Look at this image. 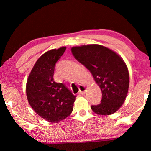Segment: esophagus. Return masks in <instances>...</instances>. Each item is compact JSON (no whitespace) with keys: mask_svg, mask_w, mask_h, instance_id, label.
Masks as SVG:
<instances>
[{"mask_svg":"<svg viewBox=\"0 0 151 151\" xmlns=\"http://www.w3.org/2000/svg\"><path fill=\"white\" fill-rule=\"evenodd\" d=\"M78 88H79V93L81 94H84L86 91V88L85 87V86L80 85L78 86Z\"/></svg>","mask_w":151,"mask_h":151,"instance_id":"esophagus-1","label":"esophagus"}]
</instances>
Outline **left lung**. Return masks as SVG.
Here are the masks:
<instances>
[{
  "label": "left lung",
  "instance_id": "1",
  "mask_svg": "<svg viewBox=\"0 0 151 151\" xmlns=\"http://www.w3.org/2000/svg\"><path fill=\"white\" fill-rule=\"evenodd\" d=\"M73 55L89 70L102 91L101 103L92 105L101 115L114 113L124 103L129 87V73L123 59L116 52L100 45L71 48Z\"/></svg>",
  "mask_w": 151,
  "mask_h": 151
}]
</instances>
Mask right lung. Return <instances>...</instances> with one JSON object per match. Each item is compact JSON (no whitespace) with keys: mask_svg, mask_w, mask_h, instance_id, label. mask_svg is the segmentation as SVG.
<instances>
[{"mask_svg":"<svg viewBox=\"0 0 151 151\" xmlns=\"http://www.w3.org/2000/svg\"><path fill=\"white\" fill-rule=\"evenodd\" d=\"M65 47L44 53L35 64L27 79L26 93L35 112L48 122H58L70 116L76 100L63 83L53 78L55 64L63 55Z\"/></svg>","mask_w":151,"mask_h":151,"instance_id":"obj_1","label":"right lung"}]
</instances>
